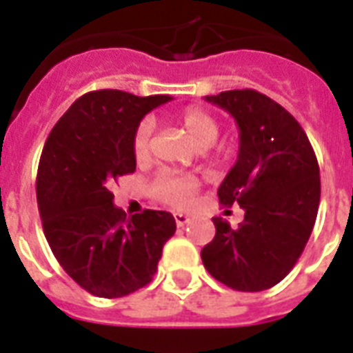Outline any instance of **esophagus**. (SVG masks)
<instances>
[{
    "label": "esophagus",
    "instance_id": "1",
    "mask_svg": "<svg viewBox=\"0 0 353 353\" xmlns=\"http://www.w3.org/2000/svg\"><path fill=\"white\" fill-rule=\"evenodd\" d=\"M174 220H176L177 227H185L188 221H190V216L183 214V212H176V214H174Z\"/></svg>",
    "mask_w": 353,
    "mask_h": 353
}]
</instances>
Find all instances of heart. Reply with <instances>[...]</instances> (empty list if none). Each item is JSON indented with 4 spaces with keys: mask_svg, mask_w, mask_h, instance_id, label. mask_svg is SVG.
Returning a JSON list of instances; mask_svg holds the SVG:
<instances>
[{
    "mask_svg": "<svg viewBox=\"0 0 353 353\" xmlns=\"http://www.w3.org/2000/svg\"><path fill=\"white\" fill-rule=\"evenodd\" d=\"M177 121L194 139V143L201 148L210 146L220 135L218 119L201 108L190 106L183 110ZM154 130L155 122L152 117H144L135 128L132 137V152L137 161H146L152 154ZM205 154L210 155V157H221V152L205 150ZM198 190V177L190 176V174H177V172H161L159 176L150 183V194L161 203L170 205L176 209H185L188 205H192L196 201Z\"/></svg>",
    "mask_w": 353,
    "mask_h": 353,
    "instance_id": "heart-1",
    "label": "heart"
}]
</instances>
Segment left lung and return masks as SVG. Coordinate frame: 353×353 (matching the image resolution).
Returning <instances> with one entry per match:
<instances>
[{
    "label": "left lung",
    "instance_id": "left-lung-1",
    "mask_svg": "<svg viewBox=\"0 0 353 353\" xmlns=\"http://www.w3.org/2000/svg\"><path fill=\"white\" fill-rule=\"evenodd\" d=\"M240 128L238 161L218 188L223 207L238 203V227L212 218L216 234L201 249L205 269L236 291H263L290 273L317 220L319 163L306 132L279 102L254 90L205 97Z\"/></svg>",
    "mask_w": 353,
    "mask_h": 353
}]
</instances>
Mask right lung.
<instances>
[{
  "label": "right lung",
  "instance_id": "obj_1",
  "mask_svg": "<svg viewBox=\"0 0 353 353\" xmlns=\"http://www.w3.org/2000/svg\"><path fill=\"white\" fill-rule=\"evenodd\" d=\"M170 101L119 90L90 91L71 104L41 150L36 199L52 254L91 295L119 299L152 282L176 232L165 210L126 218L112 185L135 172L132 137L141 119Z\"/></svg>",
  "mask_w": 353,
  "mask_h": 353
}]
</instances>
